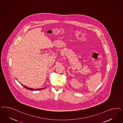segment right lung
Segmentation results:
<instances>
[{"instance_id":"right-lung-1","label":"right lung","mask_w":123,"mask_h":123,"mask_svg":"<svg viewBox=\"0 0 123 123\" xmlns=\"http://www.w3.org/2000/svg\"><path fill=\"white\" fill-rule=\"evenodd\" d=\"M22 86H23V87H24L25 88H26V89L28 90H31V91H38V90H41L44 89H45V88L46 87H46H44V88H39V89H33V88H30V87H27L26 86H24V85H23L22 84Z\"/></svg>"}]
</instances>
